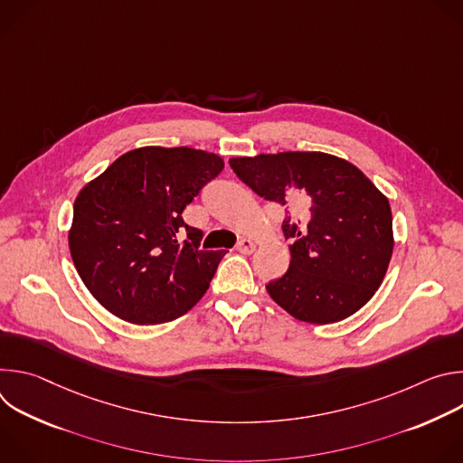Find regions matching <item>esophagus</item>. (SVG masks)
<instances>
[{
    "label": "esophagus",
    "instance_id": "1",
    "mask_svg": "<svg viewBox=\"0 0 463 463\" xmlns=\"http://www.w3.org/2000/svg\"><path fill=\"white\" fill-rule=\"evenodd\" d=\"M236 249H238V252H241V254H250V252H254L256 243H254L252 240H249V238H241V240L238 241Z\"/></svg>",
    "mask_w": 463,
    "mask_h": 463
}]
</instances>
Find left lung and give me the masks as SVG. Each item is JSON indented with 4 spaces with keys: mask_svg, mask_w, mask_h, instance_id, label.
Instances as JSON below:
<instances>
[{
    "mask_svg": "<svg viewBox=\"0 0 463 463\" xmlns=\"http://www.w3.org/2000/svg\"><path fill=\"white\" fill-rule=\"evenodd\" d=\"M234 174L286 207V275L268 293L298 320L339 322L379 289L393 250L386 195L352 163L322 152L232 157Z\"/></svg>",
    "mask_w": 463,
    "mask_h": 463,
    "instance_id": "left-lung-1",
    "label": "left lung"
}]
</instances>
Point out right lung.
Wrapping results in <instances>:
<instances>
[{
	"instance_id": "right-lung-1",
	"label": "right lung",
	"mask_w": 463,
	"mask_h": 463,
	"mask_svg": "<svg viewBox=\"0 0 463 463\" xmlns=\"http://www.w3.org/2000/svg\"><path fill=\"white\" fill-rule=\"evenodd\" d=\"M223 170L186 146L126 152L77 195L70 250L90 293L131 324H161L200 300L225 250L200 249L183 211ZM189 238L180 241V232Z\"/></svg>"
}]
</instances>
